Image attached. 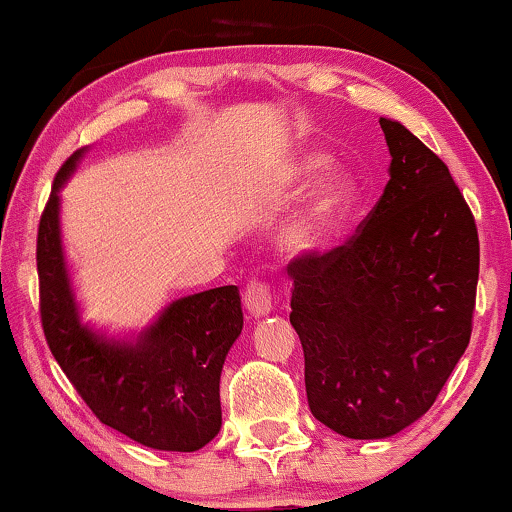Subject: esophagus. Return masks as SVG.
I'll return each instance as SVG.
<instances>
[{
    "label": "esophagus",
    "instance_id": "obj_1",
    "mask_svg": "<svg viewBox=\"0 0 512 512\" xmlns=\"http://www.w3.org/2000/svg\"><path fill=\"white\" fill-rule=\"evenodd\" d=\"M244 305H247L251 317H268L272 307H275L270 286L254 279V282L247 286V291H244Z\"/></svg>",
    "mask_w": 512,
    "mask_h": 512
}]
</instances>
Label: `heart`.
Returning a JSON list of instances; mask_svg holds the SVG:
<instances>
[{
    "label": "heart",
    "mask_w": 512,
    "mask_h": 512,
    "mask_svg": "<svg viewBox=\"0 0 512 512\" xmlns=\"http://www.w3.org/2000/svg\"><path fill=\"white\" fill-rule=\"evenodd\" d=\"M331 156L319 149L293 153L272 174L270 193L275 198L303 191L317 177L305 195L303 209L286 233V247L296 256H312L328 244L347 216L359 205L361 188L354 174L345 167H328Z\"/></svg>",
    "instance_id": "obj_1"
}]
</instances>
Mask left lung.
I'll list each match as a JSON object with an SVG mask.
<instances>
[{
    "instance_id": "1",
    "label": "left lung",
    "mask_w": 512,
    "mask_h": 512,
    "mask_svg": "<svg viewBox=\"0 0 512 512\" xmlns=\"http://www.w3.org/2000/svg\"><path fill=\"white\" fill-rule=\"evenodd\" d=\"M389 181L352 240L289 265L312 415L380 440L431 408L471 340L480 242L436 153L380 118Z\"/></svg>"
}]
</instances>
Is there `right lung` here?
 Returning a JSON list of instances; mask_svg holds the SVG:
<instances>
[{"label":"right lung","mask_w":512,"mask_h":512,"mask_svg":"<svg viewBox=\"0 0 512 512\" xmlns=\"http://www.w3.org/2000/svg\"><path fill=\"white\" fill-rule=\"evenodd\" d=\"M86 151L62 165L39 221L46 342L102 424L151 450L195 452L221 429V370L244 324L240 291L219 286L174 300L137 335H107L83 324L62 247L60 191Z\"/></svg>","instance_id":"1"}]
</instances>
